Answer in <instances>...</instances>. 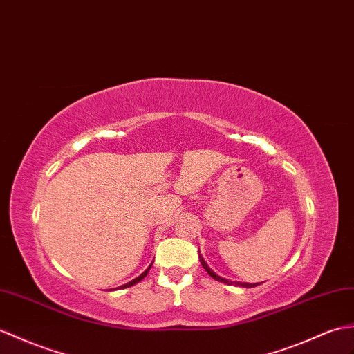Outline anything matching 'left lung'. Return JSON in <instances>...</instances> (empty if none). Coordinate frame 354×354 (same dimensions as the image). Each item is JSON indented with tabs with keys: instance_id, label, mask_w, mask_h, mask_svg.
I'll return each mask as SVG.
<instances>
[{
	"instance_id": "left-lung-1",
	"label": "left lung",
	"mask_w": 354,
	"mask_h": 354,
	"mask_svg": "<svg viewBox=\"0 0 354 354\" xmlns=\"http://www.w3.org/2000/svg\"><path fill=\"white\" fill-rule=\"evenodd\" d=\"M199 261H201V264H202V267L207 270V273L212 277V279H216V281H218V282H223V283H227V285H232V283H235V285H238V286H244V288H253V286H257V285H259V283H243V282H229L227 279H223V277H220L218 274H216L214 271H212L209 267H208V264L207 262H205V259L202 258V254L199 253Z\"/></svg>"
}]
</instances>
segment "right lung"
<instances>
[{
    "label": "right lung",
    "instance_id": "obj_1",
    "mask_svg": "<svg viewBox=\"0 0 354 354\" xmlns=\"http://www.w3.org/2000/svg\"><path fill=\"white\" fill-rule=\"evenodd\" d=\"M151 267H152V264H151L149 267H147V268H146V270L143 271V273H142V274H140L138 277H136V279H134V281H131V282H128V283H125V285H122V286H120V288H128V286H133V285L138 283V282H140V281H142V279H143V277H145V276H146L147 273H149V270H151Z\"/></svg>",
    "mask_w": 354,
    "mask_h": 354
}]
</instances>
